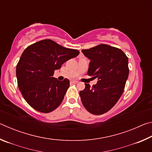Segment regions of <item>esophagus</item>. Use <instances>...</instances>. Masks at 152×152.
<instances>
[{
    "mask_svg": "<svg viewBox=\"0 0 152 152\" xmlns=\"http://www.w3.org/2000/svg\"><path fill=\"white\" fill-rule=\"evenodd\" d=\"M72 83L77 84V83H78V81H76V80H72Z\"/></svg>",
    "mask_w": 152,
    "mask_h": 152,
    "instance_id": "esophagus-1",
    "label": "esophagus"
}]
</instances>
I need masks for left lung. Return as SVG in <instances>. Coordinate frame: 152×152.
Instances as JSON below:
<instances>
[{
	"label": "left lung",
	"instance_id": "8db88e82",
	"mask_svg": "<svg viewBox=\"0 0 152 152\" xmlns=\"http://www.w3.org/2000/svg\"><path fill=\"white\" fill-rule=\"evenodd\" d=\"M91 61L88 76L98 78L97 83L80 91L81 101L92 114L102 115L109 111L119 101L129 76L128 58L119 48L101 44L82 50Z\"/></svg>",
	"mask_w": 152,
	"mask_h": 152
}]
</instances>
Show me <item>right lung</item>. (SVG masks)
Instances as JSON below:
<instances>
[{"label":"right lung","mask_w":152,"mask_h":152,"mask_svg":"<svg viewBox=\"0 0 152 152\" xmlns=\"http://www.w3.org/2000/svg\"><path fill=\"white\" fill-rule=\"evenodd\" d=\"M79 53L51 39L39 41L25 49L17 65L16 75L19 91L31 107L48 113L61 103L70 81L67 78L60 81L52 76L64 62Z\"/></svg>","instance_id":"obj_1"}]
</instances>
